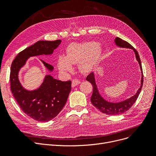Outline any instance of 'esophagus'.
<instances>
[{
    "mask_svg": "<svg viewBox=\"0 0 156 156\" xmlns=\"http://www.w3.org/2000/svg\"><path fill=\"white\" fill-rule=\"evenodd\" d=\"M81 82V81L78 80V79H74L72 81V87H76L77 85H79Z\"/></svg>",
    "mask_w": 156,
    "mask_h": 156,
    "instance_id": "34e87169",
    "label": "esophagus"
}]
</instances>
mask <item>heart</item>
I'll list each match as a JSON object with an SVG mask.
<instances>
[{
    "instance_id": "1",
    "label": "heart",
    "mask_w": 156,
    "mask_h": 156,
    "mask_svg": "<svg viewBox=\"0 0 156 156\" xmlns=\"http://www.w3.org/2000/svg\"><path fill=\"white\" fill-rule=\"evenodd\" d=\"M102 54V47L95 42L72 44L67 48L66 57H59L57 65L61 71L68 73L73 70L72 64L81 62V68L88 71L99 61Z\"/></svg>"
}]
</instances>
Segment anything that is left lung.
<instances>
[{
    "label": "left lung",
    "instance_id": "8db88e82",
    "mask_svg": "<svg viewBox=\"0 0 156 156\" xmlns=\"http://www.w3.org/2000/svg\"><path fill=\"white\" fill-rule=\"evenodd\" d=\"M114 42L115 44L122 48H132L134 51L136 61H138L139 65H140V68L142 73V78L140 81V87L138 88L136 93L132 97L128 99L125 101H122L119 102H111L105 100L104 98L100 94L99 90H98V88L95 83V75L94 72L91 73L90 74L87 76L86 80L90 82L93 86V92L91 97V102L92 104L95 106L96 108H97L102 112L109 114V115H119L122 113H124L125 112L127 111L133 105V104L136 101L137 98L140 93L141 89L143 85V81H144V76H143V71L142 68V64L140 61V57L137 52V51L133 47L132 45H131L128 42L126 41L121 39L119 37H116L114 40Z\"/></svg>",
    "mask_w": 156,
    "mask_h": 156
}]
</instances>
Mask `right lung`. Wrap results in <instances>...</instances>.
Returning a JSON list of instances; mask_svg holds the SVG:
<instances>
[{
    "label": "right lung",
    "instance_id": "add662e5",
    "mask_svg": "<svg viewBox=\"0 0 156 156\" xmlns=\"http://www.w3.org/2000/svg\"><path fill=\"white\" fill-rule=\"evenodd\" d=\"M61 43L55 41H38L35 44L20 52L12 61L11 67V90L21 110L35 120L47 122L56 117L63 109L71 90V81H62L51 75L45 76L42 83L34 90L24 88L19 80V72L28 58L42 55H52ZM49 72L54 67L40 60Z\"/></svg>",
    "mask_w": 156,
    "mask_h": 156
}]
</instances>
